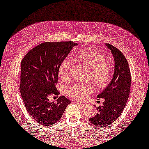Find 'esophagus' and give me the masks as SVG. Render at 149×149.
<instances>
[{
  "label": "esophagus",
  "mask_w": 149,
  "mask_h": 149,
  "mask_svg": "<svg viewBox=\"0 0 149 149\" xmlns=\"http://www.w3.org/2000/svg\"><path fill=\"white\" fill-rule=\"evenodd\" d=\"M78 105H79L80 107H86V104L85 103H80V102H79V101H75Z\"/></svg>",
  "instance_id": "1"
}]
</instances>
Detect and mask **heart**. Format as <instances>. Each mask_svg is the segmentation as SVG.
Wrapping results in <instances>:
<instances>
[{"instance_id": "heart-1", "label": "heart", "mask_w": 149, "mask_h": 149, "mask_svg": "<svg viewBox=\"0 0 149 149\" xmlns=\"http://www.w3.org/2000/svg\"><path fill=\"white\" fill-rule=\"evenodd\" d=\"M74 59L91 68L90 77L97 88H103L109 84L112 76L111 67L106 61L105 55L101 52L93 49H85L76 53ZM70 67L69 59L65 58L60 62L57 68V74L60 79L63 80L68 79ZM93 90V86L91 84H74L65 88V93L76 100L81 101Z\"/></svg>"}]
</instances>
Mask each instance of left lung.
I'll use <instances>...</instances> for the list:
<instances>
[{
	"instance_id": "obj_1",
	"label": "left lung",
	"mask_w": 149,
	"mask_h": 149,
	"mask_svg": "<svg viewBox=\"0 0 149 149\" xmlns=\"http://www.w3.org/2000/svg\"><path fill=\"white\" fill-rule=\"evenodd\" d=\"M114 59L113 77L105 90L97 95L103 98V105L97 108L95 116L89 119L97 127H107L118 118L123 111L130 95L131 74L128 63L123 54L110 44H105Z\"/></svg>"
}]
</instances>
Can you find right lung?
<instances>
[{
    "label": "right lung",
    "instance_id": "add662e5",
    "mask_svg": "<svg viewBox=\"0 0 149 149\" xmlns=\"http://www.w3.org/2000/svg\"><path fill=\"white\" fill-rule=\"evenodd\" d=\"M72 42H44L31 49L21 62L19 90L28 113L38 124L52 126L58 122L70 103L65 96L49 102L52 95H58L56 85L57 68L73 47Z\"/></svg>",
    "mask_w": 149,
    "mask_h": 149
}]
</instances>
